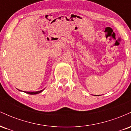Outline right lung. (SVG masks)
Listing matches in <instances>:
<instances>
[{"instance_id":"obj_1","label":"right lung","mask_w":131,"mask_h":131,"mask_svg":"<svg viewBox=\"0 0 131 131\" xmlns=\"http://www.w3.org/2000/svg\"><path fill=\"white\" fill-rule=\"evenodd\" d=\"M43 90H42V91H37V92H25L27 93V94H31V95H34V94H39V93H40V92H41L43 91Z\"/></svg>"}]
</instances>
